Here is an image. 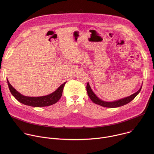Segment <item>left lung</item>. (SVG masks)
I'll use <instances>...</instances> for the list:
<instances>
[{
	"instance_id": "obj_1",
	"label": "left lung",
	"mask_w": 154,
	"mask_h": 154,
	"mask_svg": "<svg viewBox=\"0 0 154 154\" xmlns=\"http://www.w3.org/2000/svg\"><path fill=\"white\" fill-rule=\"evenodd\" d=\"M141 88L135 93L133 94L132 95H131L127 97L116 100V101H114V102H105L103 101L100 99H99L96 95L93 92L92 90L91 89V87L89 85V83H88L87 85H86V91H87V93L88 96L90 97V98L91 99V100L96 104L101 105L102 106L104 107H108V108H116V107H119L121 106H123L128 103H129L130 102H131L132 100L134 99H135V97L137 96V94L140 92L141 90Z\"/></svg>"
}]
</instances>
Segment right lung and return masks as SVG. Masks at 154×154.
I'll return each mask as SVG.
<instances>
[{"label": "right lung", "mask_w": 154, "mask_h": 154, "mask_svg": "<svg viewBox=\"0 0 154 154\" xmlns=\"http://www.w3.org/2000/svg\"><path fill=\"white\" fill-rule=\"evenodd\" d=\"M8 81V85L11 94L20 103L26 105L41 107L53 105L57 103L61 98L66 82L63 83L54 93L48 96L42 97H27L18 93Z\"/></svg>", "instance_id": "right-lung-1"}]
</instances>
